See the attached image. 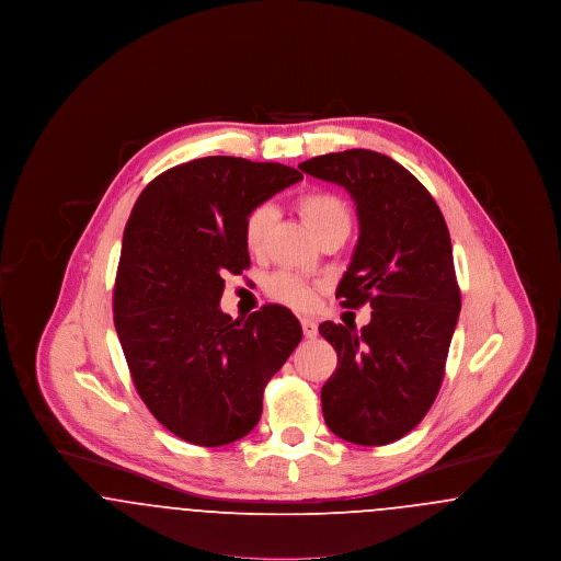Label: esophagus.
Segmentation results:
<instances>
[{
    "label": "esophagus",
    "instance_id": "esophagus-1",
    "mask_svg": "<svg viewBox=\"0 0 561 561\" xmlns=\"http://www.w3.org/2000/svg\"><path fill=\"white\" fill-rule=\"evenodd\" d=\"M300 325H302V334L307 339H316L318 336V323L316 321L305 318V320H300Z\"/></svg>",
    "mask_w": 561,
    "mask_h": 561
}]
</instances>
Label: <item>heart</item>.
Segmentation results:
<instances>
[{"label": "heart", "instance_id": "1", "mask_svg": "<svg viewBox=\"0 0 561 561\" xmlns=\"http://www.w3.org/2000/svg\"><path fill=\"white\" fill-rule=\"evenodd\" d=\"M296 210L318 238L332 229H347L348 231V227H351L347 204L330 191L302 193L296 199ZM273 220H275V210L268 204H261L245 214L243 227H241V238H243V245L250 254L265 252ZM267 290L275 300L290 305L294 309H309L316 300L313 288L290 271H279V273L271 275Z\"/></svg>", "mask_w": 561, "mask_h": 561}]
</instances>
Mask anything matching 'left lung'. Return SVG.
<instances>
[{
  "mask_svg": "<svg viewBox=\"0 0 561 561\" xmlns=\"http://www.w3.org/2000/svg\"><path fill=\"white\" fill-rule=\"evenodd\" d=\"M298 168L351 193L359 240L336 298L373 307L362 332L320 325L339 355L321 387L323 419L345 442L385 446L425 419L444 380L460 313L450 233L427 188L382 153L348 149Z\"/></svg>",
  "mask_w": 561,
  "mask_h": 561,
  "instance_id": "1",
  "label": "left lung"
}]
</instances>
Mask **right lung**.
Listing matches in <instances>:
<instances>
[{
  "label": "right lung",
  "mask_w": 561,
  "mask_h": 561,
  "mask_svg": "<svg viewBox=\"0 0 561 561\" xmlns=\"http://www.w3.org/2000/svg\"><path fill=\"white\" fill-rule=\"evenodd\" d=\"M300 179L284 163L213 156L165 170L134 204L113 321L140 400L188 444L225 446L256 427L265 385L302 339L282 305L248 320L218 305L225 273L250 267L245 214Z\"/></svg>",
  "instance_id": "add662e5"
}]
</instances>
